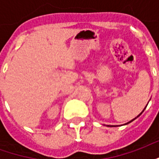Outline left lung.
<instances>
[{"label":"left lung","instance_id":"1","mask_svg":"<svg viewBox=\"0 0 159 159\" xmlns=\"http://www.w3.org/2000/svg\"><path fill=\"white\" fill-rule=\"evenodd\" d=\"M147 107H145V108H144V110L142 111H141V112H140V113L139 114V115H138V116H137L136 117H134V119H132V120H131V121H129V122H128V123H125V125H126V124H129V123H131V122H133L134 120H135V119H136V118H137V117H140V115H141V114H142V112H143L144 111H145V109H146V108H147ZM107 126H110V125H107Z\"/></svg>","mask_w":159,"mask_h":159}]
</instances>
